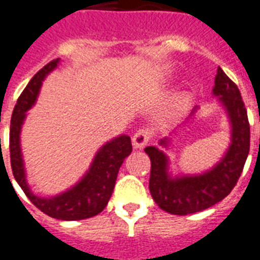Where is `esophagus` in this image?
Returning a JSON list of instances; mask_svg holds the SVG:
<instances>
[{
	"label": "esophagus",
	"mask_w": 260,
	"mask_h": 260,
	"mask_svg": "<svg viewBox=\"0 0 260 260\" xmlns=\"http://www.w3.org/2000/svg\"><path fill=\"white\" fill-rule=\"evenodd\" d=\"M149 139H151V134H149L148 131L139 129L136 134L132 136V145H134V148L141 149L147 143H148Z\"/></svg>",
	"instance_id": "obj_1"
}]
</instances>
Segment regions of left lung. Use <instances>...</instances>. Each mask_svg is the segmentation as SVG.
<instances>
[{
	"mask_svg": "<svg viewBox=\"0 0 260 260\" xmlns=\"http://www.w3.org/2000/svg\"><path fill=\"white\" fill-rule=\"evenodd\" d=\"M212 96L225 112L230 124V144L219 161L200 174H174L164 149H171L172 139L164 137L160 147L144 149L151 159L149 191L156 204L168 214L188 215L210 208L223 200L235 187L250 152V124L238 86L221 68L215 76ZM199 107L187 119L193 120ZM175 134V132H174Z\"/></svg>",
	"mask_w": 260,
	"mask_h": 260,
	"instance_id": "1",
	"label": "left lung"
}]
</instances>
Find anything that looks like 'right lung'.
Segmentation results:
<instances>
[{"label": "right lung", "instance_id": "right-lung-1", "mask_svg": "<svg viewBox=\"0 0 260 260\" xmlns=\"http://www.w3.org/2000/svg\"><path fill=\"white\" fill-rule=\"evenodd\" d=\"M61 60L50 61L29 81L17 100L10 121V163L16 181L25 195L39 210L58 220H81L96 216L104 210L115 188L117 174L125 157L132 152L131 137L119 135L97 149L89 168L76 184L54 196H40L31 191L27 183L26 170L21 151V129L29 109L35 107L42 82L60 65Z\"/></svg>", "mask_w": 260, "mask_h": 260}]
</instances>
